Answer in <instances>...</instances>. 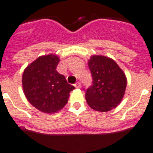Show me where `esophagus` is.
<instances>
[{"label": "esophagus", "instance_id": "esophagus-1", "mask_svg": "<svg viewBox=\"0 0 153 153\" xmlns=\"http://www.w3.org/2000/svg\"><path fill=\"white\" fill-rule=\"evenodd\" d=\"M74 87H76V88H80L81 87V82H77L76 83L74 84Z\"/></svg>", "mask_w": 153, "mask_h": 153}]
</instances>
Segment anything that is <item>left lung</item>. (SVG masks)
Masks as SVG:
<instances>
[{"label":"left lung","instance_id":"1","mask_svg":"<svg viewBox=\"0 0 153 153\" xmlns=\"http://www.w3.org/2000/svg\"><path fill=\"white\" fill-rule=\"evenodd\" d=\"M88 66L92 77V84L85 95L88 105L102 112L116 108L125 92V74L114 60L104 56H92Z\"/></svg>","mask_w":153,"mask_h":153}]
</instances>
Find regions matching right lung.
Returning a JSON list of instances; mask_svg holds the SVG:
<instances>
[{
    "mask_svg": "<svg viewBox=\"0 0 153 153\" xmlns=\"http://www.w3.org/2000/svg\"><path fill=\"white\" fill-rule=\"evenodd\" d=\"M58 56L49 54L38 58L25 68L22 86L28 101L38 110L54 113L68 102L70 92L74 89L57 71Z\"/></svg>",
    "mask_w": 153,
    "mask_h": 153,
    "instance_id": "1",
    "label": "right lung"
}]
</instances>
